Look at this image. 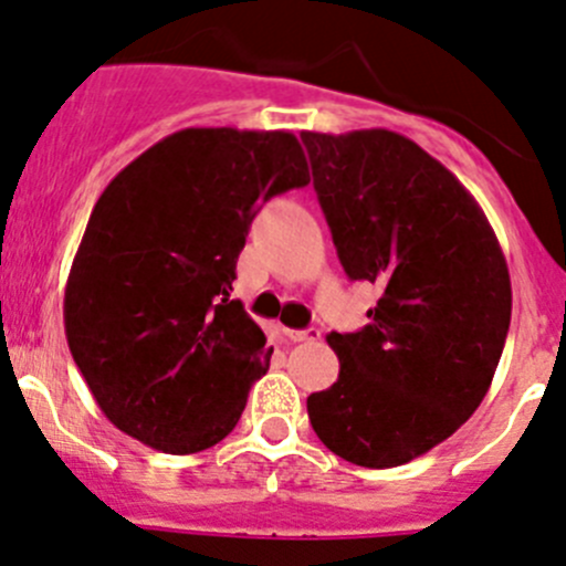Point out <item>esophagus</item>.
<instances>
[{
	"label": "esophagus",
	"instance_id": "34e87169",
	"mask_svg": "<svg viewBox=\"0 0 566 566\" xmlns=\"http://www.w3.org/2000/svg\"><path fill=\"white\" fill-rule=\"evenodd\" d=\"M318 338H322V333H318L316 327L289 329V340H294V344H311V340H318Z\"/></svg>",
	"mask_w": 566,
	"mask_h": 566
}]
</instances>
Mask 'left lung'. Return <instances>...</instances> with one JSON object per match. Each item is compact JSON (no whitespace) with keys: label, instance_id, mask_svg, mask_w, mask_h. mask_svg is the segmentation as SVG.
I'll return each mask as SVG.
<instances>
[{"label":"left lung","instance_id":"1","mask_svg":"<svg viewBox=\"0 0 566 566\" xmlns=\"http://www.w3.org/2000/svg\"><path fill=\"white\" fill-rule=\"evenodd\" d=\"M313 189L352 281L379 289L357 333H329L338 379L307 396L340 460L396 468L457 432L490 390L512 283L475 198L405 134L302 132Z\"/></svg>","mask_w":566,"mask_h":566}]
</instances>
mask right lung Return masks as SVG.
Wrapping results in <instances>:
<instances>
[{
  "label": "right lung",
  "mask_w": 566,
  "mask_h": 566,
  "mask_svg": "<svg viewBox=\"0 0 566 566\" xmlns=\"http://www.w3.org/2000/svg\"><path fill=\"white\" fill-rule=\"evenodd\" d=\"M311 181L291 132L181 128L95 200L65 283V338L95 405L165 454L233 432L272 346L231 300L259 206Z\"/></svg>",
  "instance_id": "obj_1"
}]
</instances>
